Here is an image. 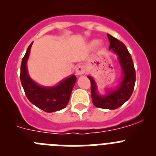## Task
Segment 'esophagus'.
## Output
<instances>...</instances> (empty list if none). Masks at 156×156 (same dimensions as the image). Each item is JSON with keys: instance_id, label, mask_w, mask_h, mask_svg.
<instances>
[{"instance_id": "esophagus-1", "label": "esophagus", "mask_w": 156, "mask_h": 156, "mask_svg": "<svg viewBox=\"0 0 156 156\" xmlns=\"http://www.w3.org/2000/svg\"><path fill=\"white\" fill-rule=\"evenodd\" d=\"M86 69L83 66H78L76 69V76H81L83 74L85 73Z\"/></svg>"}]
</instances>
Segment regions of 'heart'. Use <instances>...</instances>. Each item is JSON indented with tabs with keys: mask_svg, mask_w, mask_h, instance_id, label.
Segmentation results:
<instances>
[{
	"mask_svg": "<svg viewBox=\"0 0 156 156\" xmlns=\"http://www.w3.org/2000/svg\"><path fill=\"white\" fill-rule=\"evenodd\" d=\"M97 44H98L97 41H92L91 43H90V45H91V46H94V45H96ZM103 45H104V44H103L102 42H98V46L99 47H101V48Z\"/></svg>",
	"mask_w": 156,
	"mask_h": 156,
	"instance_id": "obj_1",
	"label": "heart"
}]
</instances>
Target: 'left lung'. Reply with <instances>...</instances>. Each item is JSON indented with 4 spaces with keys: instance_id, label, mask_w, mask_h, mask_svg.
I'll use <instances>...</instances> for the list:
<instances>
[{
    "instance_id": "obj_1",
    "label": "left lung",
    "mask_w": 156,
    "mask_h": 156,
    "mask_svg": "<svg viewBox=\"0 0 156 156\" xmlns=\"http://www.w3.org/2000/svg\"><path fill=\"white\" fill-rule=\"evenodd\" d=\"M109 40V49L117 55V58L122 70V80L113 89H108L105 95L99 94L97 83L90 76H87L90 80L92 102L97 108L105 109H115L129 100L134 88L136 74L131 55L127 48L119 40L110 34H107Z\"/></svg>"
}]
</instances>
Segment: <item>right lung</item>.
<instances>
[{"mask_svg":"<svg viewBox=\"0 0 156 156\" xmlns=\"http://www.w3.org/2000/svg\"><path fill=\"white\" fill-rule=\"evenodd\" d=\"M33 43L27 48L21 64L20 80L27 98L32 104L47 112H54L66 108L68 105L72 90L76 82V77L72 75L62 80L54 87L37 84L30 78L27 69V61Z\"/></svg>","mask_w":156,"mask_h":156,"instance_id":"obj_1","label":"right lung"}]
</instances>
